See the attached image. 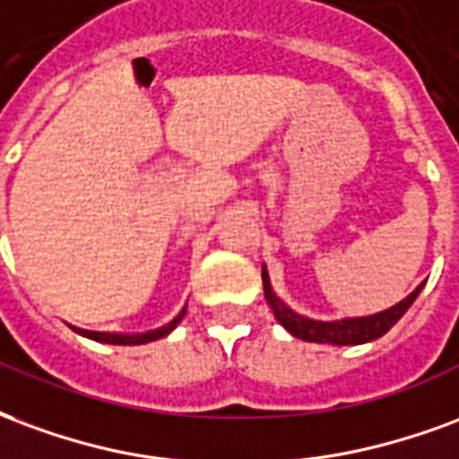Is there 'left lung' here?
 <instances>
[{
    "instance_id": "1",
    "label": "left lung",
    "mask_w": 459,
    "mask_h": 459,
    "mask_svg": "<svg viewBox=\"0 0 459 459\" xmlns=\"http://www.w3.org/2000/svg\"><path fill=\"white\" fill-rule=\"evenodd\" d=\"M262 281H264V296L269 300L273 316L279 320L281 325L289 330L290 335L299 337V340H306V342H327V344H364L377 340V337L386 335L391 327L399 323L403 313H406L411 303L418 299V293L423 290L426 283H420L416 290H411L406 299L399 300L396 306L386 307L381 313H374V316H362V317H340V320H313V317L300 316L293 307L286 306L283 300L273 293L271 289L269 271H266V264L262 266Z\"/></svg>"
}]
</instances>
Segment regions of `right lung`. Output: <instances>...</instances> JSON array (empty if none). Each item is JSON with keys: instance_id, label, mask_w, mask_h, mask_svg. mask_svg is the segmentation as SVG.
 <instances>
[{"instance_id": "obj_1", "label": "right lung", "mask_w": 459, "mask_h": 459, "mask_svg": "<svg viewBox=\"0 0 459 459\" xmlns=\"http://www.w3.org/2000/svg\"><path fill=\"white\" fill-rule=\"evenodd\" d=\"M186 307H188V303L183 306V310H180L178 316L173 317L170 323L156 327V330H146V333H92V330H80V327H75V333L82 337H90V340H95V342L105 344H146L170 335V333L176 330V325L183 320V316H186Z\"/></svg>"}]
</instances>
